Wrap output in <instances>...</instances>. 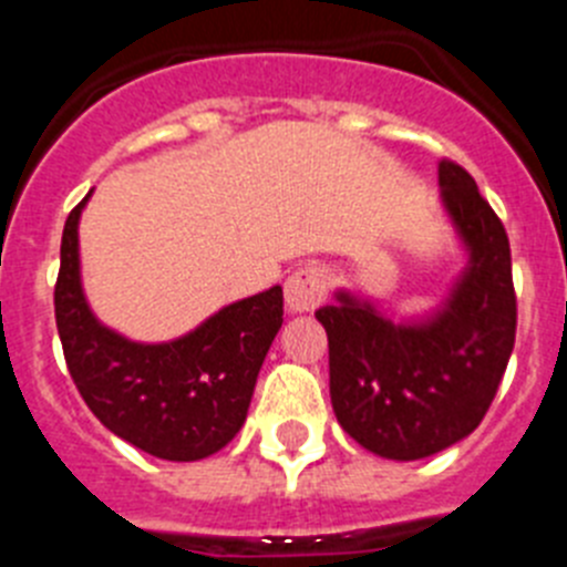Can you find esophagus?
Listing matches in <instances>:
<instances>
[{
	"label": "esophagus",
	"mask_w": 567,
	"mask_h": 567,
	"mask_svg": "<svg viewBox=\"0 0 567 567\" xmlns=\"http://www.w3.org/2000/svg\"><path fill=\"white\" fill-rule=\"evenodd\" d=\"M284 298H287V309L292 315L312 312L327 298V275L318 267H300L287 278L284 287Z\"/></svg>",
	"instance_id": "1"
}]
</instances>
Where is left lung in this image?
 <instances>
[{
	"mask_svg": "<svg viewBox=\"0 0 567 567\" xmlns=\"http://www.w3.org/2000/svg\"><path fill=\"white\" fill-rule=\"evenodd\" d=\"M443 207L468 267L443 307L394 323L340 289L315 318L329 338V394L343 432L385 460H420L468 437L488 412L517 334L503 221L460 164L440 162Z\"/></svg>",
	"mask_w": 567,
	"mask_h": 567,
	"instance_id": "1",
	"label": "left lung"
}]
</instances>
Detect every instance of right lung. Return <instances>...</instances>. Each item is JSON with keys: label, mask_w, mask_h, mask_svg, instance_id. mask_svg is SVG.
Segmentation results:
<instances>
[{"label": "right lung", "mask_w": 567, "mask_h": 567, "mask_svg": "<svg viewBox=\"0 0 567 567\" xmlns=\"http://www.w3.org/2000/svg\"><path fill=\"white\" fill-rule=\"evenodd\" d=\"M87 198L64 221L53 292L70 378L104 429L153 457L193 463L221 452L247 420L255 380L284 323V289L229 303L169 343L122 338L99 323L82 289L79 218Z\"/></svg>", "instance_id": "add662e5"}]
</instances>
